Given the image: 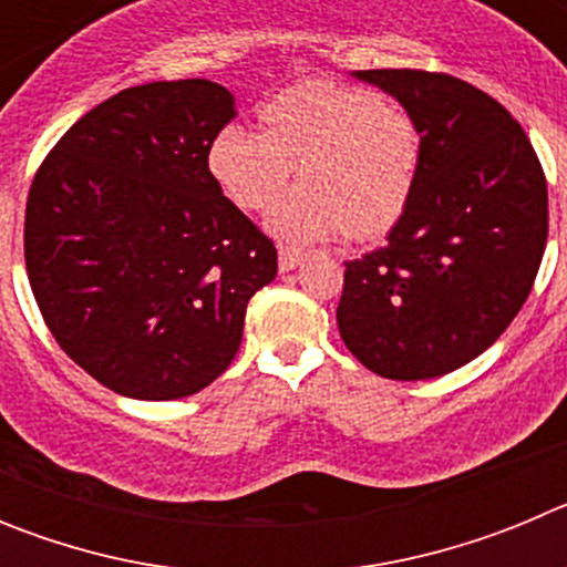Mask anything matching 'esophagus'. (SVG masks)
I'll list each match as a JSON object with an SVG mask.
<instances>
[{"instance_id": "obj_1", "label": "esophagus", "mask_w": 567, "mask_h": 567, "mask_svg": "<svg viewBox=\"0 0 567 567\" xmlns=\"http://www.w3.org/2000/svg\"><path fill=\"white\" fill-rule=\"evenodd\" d=\"M300 260H303V252H298V249H292V247H280L278 249V269H280V272H292Z\"/></svg>"}]
</instances>
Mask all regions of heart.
<instances>
[{"mask_svg":"<svg viewBox=\"0 0 567 567\" xmlns=\"http://www.w3.org/2000/svg\"><path fill=\"white\" fill-rule=\"evenodd\" d=\"M260 135L229 124L207 150L215 187L244 213H260L295 169L300 187L275 204L269 233L312 244L343 229L349 240L383 238L412 202L423 135L409 110L365 87L303 79L258 110Z\"/></svg>","mask_w":567,"mask_h":567,"instance_id":"obj_1","label":"heart"}]
</instances>
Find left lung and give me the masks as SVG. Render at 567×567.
<instances>
[{"label": "left lung", "mask_w": 567, "mask_h": 567, "mask_svg": "<svg viewBox=\"0 0 567 567\" xmlns=\"http://www.w3.org/2000/svg\"><path fill=\"white\" fill-rule=\"evenodd\" d=\"M423 135L409 209L385 247L346 260L338 329L389 380H429L483 354L517 318L548 240V184L528 135L449 73L358 70Z\"/></svg>", "instance_id": "8db88e82"}]
</instances>
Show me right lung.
<instances>
[{
  "label": "right lung",
  "mask_w": 567,
  "mask_h": 567,
  "mask_svg": "<svg viewBox=\"0 0 567 567\" xmlns=\"http://www.w3.org/2000/svg\"><path fill=\"white\" fill-rule=\"evenodd\" d=\"M235 99L209 79L150 82L84 113L33 175L24 267L50 334L90 378L178 400L227 372L275 244L207 169Z\"/></svg>",
  "instance_id": "right-lung-1"
}]
</instances>
